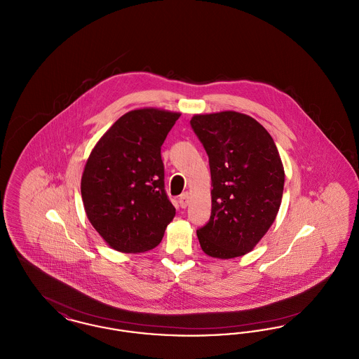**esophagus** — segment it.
<instances>
[{
  "mask_svg": "<svg viewBox=\"0 0 359 359\" xmlns=\"http://www.w3.org/2000/svg\"><path fill=\"white\" fill-rule=\"evenodd\" d=\"M188 202H189V195H188V192H184V194H182L180 196H179V205L182 208H186L188 205Z\"/></svg>",
  "mask_w": 359,
  "mask_h": 359,
  "instance_id": "obj_1",
  "label": "esophagus"
}]
</instances>
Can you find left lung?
<instances>
[{
	"label": "left lung",
	"instance_id": "obj_1",
	"mask_svg": "<svg viewBox=\"0 0 359 359\" xmlns=\"http://www.w3.org/2000/svg\"><path fill=\"white\" fill-rule=\"evenodd\" d=\"M211 172V217L196 230L205 255L234 258L253 250L276 219L284 167L273 138L237 111L194 116Z\"/></svg>",
	"mask_w": 359,
	"mask_h": 359
}]
</instances>
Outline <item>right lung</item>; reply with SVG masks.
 <instances>
[{"mask_svg":"<svg viewBox=\"0 0 359 359\" xmlns=\"http://www.w3.org/2000/svg\"><path fill=\"white\" fill-rule=\"evenodd\" d=\"M179 117L154 107L132 110L103 135L86 163L81 192L87 218L118 252L154 249L175 217L161 145Z\"/></svg>","mask_w":359,"mask_h":359,"instance_id":"add662e5","label":"right lung"}]
</instances>
